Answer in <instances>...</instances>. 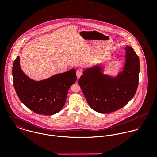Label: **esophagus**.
Wrapping results in <instances>:
<instances>
[{"label": "esophagus", "mask_w": 157, "mask_h": 157, "mask_svg": "<svg viewBox=\"0 0 157 157\" xmlns=\"http://www.w3.org/2000/svg\"><path fill=\"white\" fill-rule=\"evenodd\" d=\"M76 75H77V77L78 78H80V76L82 75V70H80V69L77 70V72H76Z\"/></svg>", "instance_id": "esophagus-1"}]
</instances>
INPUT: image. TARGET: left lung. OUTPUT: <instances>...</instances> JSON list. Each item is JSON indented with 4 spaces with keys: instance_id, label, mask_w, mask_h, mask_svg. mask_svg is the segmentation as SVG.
I'll list each match as a JSON object with an SVG mask.
<instances>
[{
    "instance_id": "obj_1",
    "label": "left lung",
    "mask_w": 157,
    "mask_h": 157,
    "mask_svg": "<svg viewBox=\"0 0 157 157\" xmlns=\"http://www.w3.org/2000/svg\"><path fill=\"white\" fill-rule=\"evenodd\" d=\"M124 59L123 67L116 75L105 74L98 63L84 69L78 84L94 111L114 112L134 97L138 85L140 60L131 46L125 47Z\"/></svg>"
}]
</instances>
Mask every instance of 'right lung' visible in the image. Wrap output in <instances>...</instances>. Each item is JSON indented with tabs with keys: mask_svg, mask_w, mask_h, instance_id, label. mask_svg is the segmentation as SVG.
<instances>
[{
	"mask_svg": "<svg viewBox=\"0 0 157 157\" xmlns=\"http://www.w3.org/2000/svg\"><path fill=\"white\" fill-rule=\"evenodd\" d=\"M14 87L20 100L30 110L38 114L54 115L65 105L68 90L77 79L75 69L54 74L39 81L23 73L20 57L15 59L12 69Z\"/></svg>",
	"mask_w": 157,
	"mask_h": 157,
	"instance_id": "obj_1",
	"label": "right lung"
}]
</instances>
